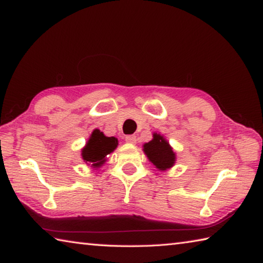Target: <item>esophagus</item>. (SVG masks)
Returning a JSON list of instances; mask_svg holds the SVG:
<instances>
[{
    "mask_svg": "<svg viewBox=\"0 0 263 263\" xmlns=\"http://www.w3.org/2000/svg\"><path fill=\"white\" fill-rule=\"evenodd\" d=\"M125 141L128 142V144H136V142H137V137L136 136H126L125 137Z\"/></svg>",
    "mask_w": 263,
    "mask_h": 263,
    "instance_id": "34e87169",
    "label": "esophagus"
}]
</instances>
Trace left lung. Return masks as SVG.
Here are the masks:
<instances>
[{
  "instance_id": "8db88e82",
  "label": "left lung",
  "mask_w": 263,
  "mask_h": 263,
  "mask_svg": "<svg viewBox=\"0 0 263 263\" xmlns=\"http://www.w3.org/2000/svg\"><path fill=\"white\" fill-rule=\"evenodd\" d=\"M144 153L155 168L159 170L170 169L175 164L176 154L169 142L160 133H154L153 139L144 145Z\"/></svg>"
}]
</instances>
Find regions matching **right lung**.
<instances>
[{"label":"right lung","instance_id":"1","mask_svg":"<svg viewBox=\"0 0 263 263\" xmlns=\"http://www.w3.org/2000/svg\"><path fill=\"white\" fill-rule=\"evenodd\" d=\"M117 145V138L106 137L103 132L95 128L82 149L83 160L93 168H100L107 161V155L115 151Z\"/></svg>","mask_w":263,"mask_h":263}]
</instances>
